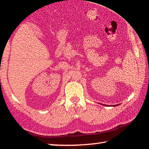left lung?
Segmentation results:
<instances>
[{"label": "left lung", "instance_id": "1", "mask_svg": "<svg viewBox=\"0 0 149 149\" xmlns=\"http://www.w3.org/2000/svg\"><path fill=\"white\" fill-rule=\"evenodd\" d=\"M116 106H118V105H116ZM113 107H115V106H113Z\"/></svg>", "mask_w": 149, "mask_h": 149}]
</instances>
